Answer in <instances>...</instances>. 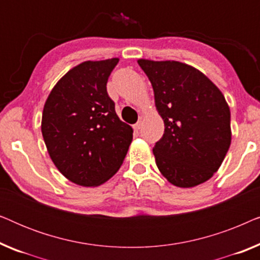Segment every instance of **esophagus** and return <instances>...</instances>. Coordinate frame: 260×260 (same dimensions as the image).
I'll use <instances>...</instances> for the list:
<instances>
[{"label":"esophagus","instance_id":"obj_1","mask_svg":"<svg viewBox=\"0 0 260 260\" xmlns=\"http://www.w3.org/2000/svg\"><path fill=\"white\" fill-rule=\"evenodd\" d=\"M142 125H143V123H142V120H140V122H137L134 125V130L135 131H140L142 129Z\"/></svg>","mask_w":260,"mask_h":260}]
</instances>
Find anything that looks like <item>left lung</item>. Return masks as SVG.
Wrapping results in <instances>:
<instances>
[{
	"label": "left lung",
	"instance_id": "obj_1",
	"mask_svg": "<svg viewBox=\"0 0 260 260\" xmlns=\"http://www.w3.org/2000/svg\"><path fill=\"white\" fill-rule=\"evenodd\" d=\"M154 90L165 134L155 144L156 166L174 186L190 188L220 168L232 138L231 111L222 92L187 63L138 59Z\"/></svg>",
	"mask_w": 260,
	"mask_h": 260
}]
</instances>
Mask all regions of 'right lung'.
<instances>
[{"label": "right lung", "mask_w": 260, "mask_h": 260, "mask_svg": "<svg viewBox=\"0 0 260 260\" xmlns=\"http://www.w3.org/2000/svg\"><path fill=\"white\" fill-rule=\"evenodd\" d=\"M118 58L84 61L52 88L41 131L49 157L71 182L98 187L122 166L133 127L117 116L106 83Z\"/></svg>", "instance_id": "add662e5"}]
</instances>
